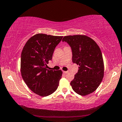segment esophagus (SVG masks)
Listing matches in <instances>:
<instances>
[{
	"instance_id": "1",
	"label": "esophagus",
	"mask_w": 122,
	"mask_h": 122,
	"mask_svg": "<svg viewBox=\"0 0 122 122\" xmlns=\"http://www.w3.org/2000/svg\"><path fill=\"white\" fill-rule=\"evenodd\" d=\"M63 73H64V74H66V73H68V71H63Z\"/></svg>"
}]
</instances>
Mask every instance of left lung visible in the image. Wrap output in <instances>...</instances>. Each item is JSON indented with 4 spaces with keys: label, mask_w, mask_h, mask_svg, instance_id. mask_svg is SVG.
Here are the masks:
<instances>
[{
    "label": "left lung",
    "mask_w": 122,
    "mask_h": 122,
    "mask_svg": "<svg viewBox=\"0 0 122 122\" xmlns=\"http://www.w3.org/2000/svg\"><path fill=\"white\" fill-rule=\"evenodd\" d=\"M72 53V62L79 65V70L71 81L75 92L81 96L91 93L100 85L104 76L102 54L97 43L84 35L65 36Z\"/></svg>",
    "instance_id": "8db88e82"
}]
</instances>
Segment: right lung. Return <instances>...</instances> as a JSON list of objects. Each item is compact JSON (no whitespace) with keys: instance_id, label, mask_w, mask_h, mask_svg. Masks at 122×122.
<instances>
[{"instance_id":"right-lung-1","label":"right lung","mask_w":122,"mask_h":122,"mask_svg":"<svg viewBox=\"0 0 122 122\" xmlns=\"http://www.w3.org/2000/svg\"><path fill=\"white\" fill-rule=\"evenodd\" d=\"M62 38L37 34L28 40L21 52V76L29 89L41 96L52 94L58 86L62 71L49 70L46 67Z\"/></svg>"}]
</instances>
